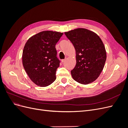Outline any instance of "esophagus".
Listing matches in <instances>:
<instances>
[{
  "mask_svg": "<svg viewBox=\"0 0 128 128\" xmlns=\"http://www.w3.org/2000/svg\"><path fill=\"white\" fill-rule=\"evenodd\" d=\"M66 60H67V58H66V59H63V60H61V61H62V63L64 62H65L66 61Z\"/></svg>",
  "mask_w": 128,
  "mask_h": 128,
  "instance_id": "esophagus-1",
  "label": "esophagus"
}]
</instances>
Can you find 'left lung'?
<instances>
[{"label":"left lung","instance_id":"obj_1","mask_svg":"<svg viewBox=\"0 0 128 128\" xmlns=\"http://www.w3.org/2000/svg\"><path fill=\"white\" fill-rule=\"evenodd\" d=\"M64 34L76 51V64L71 70L73 79L82 84L93 82L102 71L106 60L102 40L94 32L84 28L72 30Z\"/></svg>","mask_w":128,"mask_h":128}]
</instances>
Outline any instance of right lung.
I'll return each instance as SVG.
<instances>
[{
  "label": "right lung",
  "mask_w": 128,
  "mask_h": 128,
  "mask_svg": "<svg viewBox=\"0 0 128 128\" xmlns=\"http://www.w3.org/2000/svg\"><path fill=\"white\" fill-rule=\"evenodd\" d=\"M63 33L44 31L27 40L22 53V64L29 78L41 87L52 84L60 61L56 57V45Z\"/></svg>",
  "instance_id": "add662e5"
}]
</instances>
